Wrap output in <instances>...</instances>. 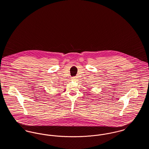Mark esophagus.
Returning a JSON list of instances; mask_svg holds the SVG:
<instances>
[{
  "mask_svg": "<svg viewBox=\"0 0 149 149\" xmlns=\"http://www.w3.org/2000/svg\"><path fill=\"white\" fill-rule=\"evenodd\" d=\"M74 80H76L77 79V77H73V78H72Z\"/></svg>",
  "mask_w": 149,
  "mask_h": 149,
  "instance_id": "obj_1",
  "label": "esophagus"
}]
</instances>
